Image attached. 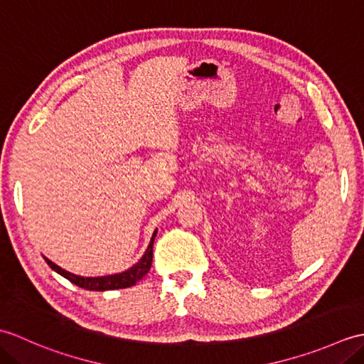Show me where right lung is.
<instances>
[{
	"label": "right lung",
	"mask_w": 364,
	"mask_h": 364,
	"mask_svg": "<svg viewBox=\"0 0 364 364\" xmlns=\"http://www.w3.org/2000/svg\"><path fill=\"white\" fill-rule=\"evenodd\" d=\"M158 230L153 231L150 244L146 247L145 253L142 255V258L139 259L136 264L131 266L129 269L123 270L120 274H112V275H103V277H81V275H75L68 270L59 267L58 264H54L53 261H50L46 257L45 261L54 272H58L59 275L65 277L67 280H70L73 284L80 286V288L89 289V291H112V289H123V288H129V286H134L139 280L149 274V270L151 267V261H153V242H154V236H156Z\"/></svg>",
	"instance_id": "1"
}]
</instances>
